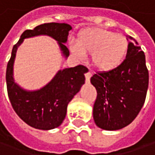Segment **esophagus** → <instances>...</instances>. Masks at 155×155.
<instances>
[{"label": "esophagus", "mask_w": 155, "mask_h": 155, "mask_svg": "<svg viewBox=\"0 0 155 155\" xmlns=\"http://www.w3.org/2000/svg\"><path fill=\"white\" fill-rule=\"evenodd\" d=\"M92 76V74L91 72L89 70L86 74H85V79H86V81H90V80H91V77Z\"/></svg>", "instance_id": "obj_1"}]
</instances>
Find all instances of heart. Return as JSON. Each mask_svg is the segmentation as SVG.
<instances>
[{"label":"heart","instance_id":"obj_1","mask_svg":"<svg viewBox=\"0 0 155 155\" xmlns=\"http://www.w3.org/2000/svg\"><path fill=\"white\" fill-rule=\"evenodd\" d=\"M129 47L127 38L99 27L81 31L72 51L78 56L91 54L92 64L100 71H110L122 62Z\"/></svg>","mask_w":155,"mask_h":155}]
</instances>
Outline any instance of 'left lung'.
<instances>
[{
	"label": "left lung",
	"mask_w": 155,
	"mask_h": 155,
	"mask_svg": "<svg viewBox=\"0 0 155 155\" xmlns=\"http://www.w3.org/2000/svg\"><path fill=\"white\" fill-rule=\"evenodd\" d=\"M148 81L144 51L130 41L122 63L91 78L97 90L93 106L96 125L106 130H117L131 123L145 103Z\"/></svg>",
	"instance_id": "obj_1"
}]
</instances>
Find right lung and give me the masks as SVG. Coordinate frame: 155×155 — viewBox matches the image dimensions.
<instances>
[{"label": "right lung", "instance_id": "1", "mask_svg": "<svg viewBox=\"0 0 155 155\" xmlns=\"http://www.w3.org/2000/svg\"><path fill=\"white\" fill-rule=\"evenodd\" d=\"M71 29V25L64 23L40 25L33 30H25L12 49L6 70L8 96L16 114L33 128L48 130L58 127L63 122L67 105L84 84V74L88 72V68L79 64L60 70L42 89L36 91H26L16 84L13 79V64L17 49L24 39L45 35L54 38L58 42L66 58L69 56V50L64 43L66 42Z\"/></svg>", "mask_w": 155, "mask_h": 155}]
</instances>
